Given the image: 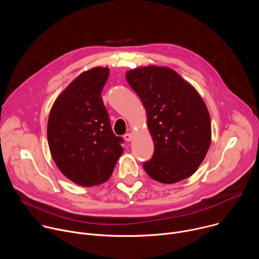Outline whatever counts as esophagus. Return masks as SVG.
Returning a JSON list of instances; mask_svg holds the SVG:
<instances>
[{
  "label": "esophagus",
  "mask_w": 259,
  "mask_h": 259,
  "mask_svg": "<svg viewBox=\"0 0 259 259\" xmlns=\"http://www.w3.org/2000/svg\"><path fill=\"white\" fill-rule=\"evenodd\" d=\"M124 139H125L126 141H131V140L133 139V134H132V133H127V134H125V135H124Z\"/></svg>",
  "instance_id": "1"
}]
</instances>
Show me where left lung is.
<instances>
[{
    "label": "left lung",
    "instance_id": "8db88e82",
    "mask_svg": "<svg viewBox=\"0 0 259 259\" xmlns=\"http://www.w3.org/2000/svg\"><path fill=\"white\" fill-rule=\"evenodd\" d=\"M126 80L143 103L155 145L143 164L147 175L166 184L192 176L211 143L210 115L200 93L168 66L130 69Z\"/></svg>",
    "mask_w": 259,
    "mask_h": 259
}]
</instances>
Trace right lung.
Returning <instances> with one entry per match:
<instances>
[{
  "mask_svg": "<svg viewBox=\"0 0 259 259\" xmlns=\"http://www.w3.org/2000/svg\"><path fill=\"white\" fill-rule=\"evenodd\" d=\"M109 68L96 66L73 80L55 99L47 137L60 172L81 187H94L112 175L124 149L110 127L101 91Z\"/></svg>",
  "mask_w": 259,
  "mask_h": 259,
  "instance_id": "right-lung-1",
  "label": "right lung"
}]
</instances>
